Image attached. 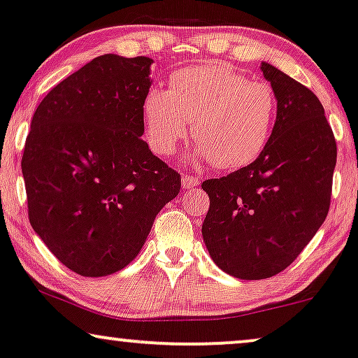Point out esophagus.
<instances>
[{"label": "esophagus", "instance_id": "esophagus-1", "mask_svg": "<svg viewBox=\"0 0 358 358\" xmlns=\"http://www.w3.org/2000/svg\"><path fill=\"white\" fill-rule=\"evenodd\" d=\"M182 185H183V188L198 187V185H200V178H198V176H193V175H183Z\"/></svg>", "mask_w": 358, "mask_h": 358}]
</instances>
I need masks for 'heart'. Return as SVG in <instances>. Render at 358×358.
<instances>
[{
  "mask_svg": "<svg viewBox=\"0 0 358 358\" xmlns=\"http://www.w3.org/2000/svg\"><path fill=\"white\" fill-rule=\"evenodd\" d=\"M278 114L274 89L246 79L224 64L183 69L170 89H153L143 102L145 137L158 155H170L185 138L192 120L196 155L218 169L255 162L268 145Z\"/></svg>",
  "mask_w": 358,
  "mask_h": 358,
  "instance_id": "heart-1",
  "label": "heart"
}]
</instances>
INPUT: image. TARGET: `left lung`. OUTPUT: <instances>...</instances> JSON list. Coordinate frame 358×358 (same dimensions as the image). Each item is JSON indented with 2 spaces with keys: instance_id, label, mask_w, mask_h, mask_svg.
Masks as SVG:
<instances>
[{
  "instance_id": "1",
  "label": "left lung",
  "mask_w": 358,
  "mask_h": 358,
  "mask_svg": "<svg viewBox=\"0 0 358 358\" xmlns=\"http://www.w3.org/2000/svg\"><path fill=\"white\" fill-rule=\"evenodd\" d=\"M261 71L278 99L264 150L252 164L205 180L201 233L211 259L238 279L273 278L294 262L327 218L337 143L320 101L278 67Z\"/></svg>"
}]
</instances>
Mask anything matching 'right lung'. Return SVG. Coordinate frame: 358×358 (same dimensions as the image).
<instances>
[{
    "instance_id": "obj_1",
    "label": "right lung",
    "mask_w": 358,
    "mask_h": 358,
    "mask_svg": "<svg viewBox=\"0 0 358 358\" xmlns=\"http://www.w3.org/2000/svg\"><path fill=\"white\" fill-rule=\"evenodd\" d=\"M150 57L103 54L36 108L21 169L36 234L66 268L114 274L142 250L182 187L143 135Z\"/></svg>"
}]
</instances>
